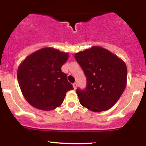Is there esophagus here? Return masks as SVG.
<instances>
[{
	"mask_svg": "<svg viewBox=\"0 0 146 146\" xmlns=\"http://www.w3.org/2000/svg\"><path fill=\"white\" fill-rule=\"evenodd\" d=\"M73 88H74V89H76V88H77V83L73 84Z\"/></svg>",
	"mask_w": 146,
	"mask_h": 146,
	"instance_id": "34e87169",
	"label": "esophagus"
}]
</instances>
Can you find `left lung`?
I'll return each mask as SVG.
<instances>
[{
	"label": "left lung",
	"instance_id": "obj_1",
	"mask_svg": "<svg viewBox=\"0 0 146 146\" xmlns=\"http://www.w3.org/2000/svg\"><path fill=\"white\" fill-rule=\"evenodd\" d=\"M75 58L87 80L85 89L76 90L82 106L93 112L104 111L113 106L126 86L124 62L97 46L75 53Z\"/></svg>",
	"mask_w": 146,
	"mask_h": 146
}]
</instances>
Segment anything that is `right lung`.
Listing matches in <instances>:
<instances>
[{
  "instance_id": "right-lung-1",
  "label": "right lung",
  "mask_w": 146,
  "mask_h": 146,
  "mask_svg": "<svg viewBox=\"0 0 146 146\" xmlns=\"http://www.w3.org/2000/svg\"><path fill=\"white\" fill-rule=\"evenodd\" d=\"M68 53L43 48L25 58L18 66L17 78L23 96L32 106L51 110L62 104L66 92L73 89L61 70Z\"/></svg>"
}]
</instances>
